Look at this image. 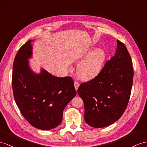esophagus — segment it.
<instances>
[{
    "label": "esophagus",
    "instance_id": "esophagus-1",
    "mask_svg": "<svg viewBox=\"0 0 147 147\" xmlns=\"http://www.w3.org/2000/svg\"><path fill=\"white\" fill-rule=\"evenodd\" d=\"M79 85H80V84H79V83H78V82H74V86H75V88H76V90H77V89H78V87H79Z\"/></svg>",
    "mask_w": 147,
    "mask_h": 147
}]
</instances>
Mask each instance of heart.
Instances as JSON below:
<instances>
[{
	"label": "heart",
	"mask_w": 147,
	"mask_h": 147,
	"mask_svg": "<svg viewBox=\"0 0 147 147\" xmlns=\"http://www.w3.org/2000/svg\"><path fill=\"white\" fill-rule=\"evenodd\" d=\"M106 53L102 49L92 52L82 61L77 69V74L85 80L94 78L100 73L106 60Z\"/></svg>",
	"instance_id": "heart-1"
}]
</instances>
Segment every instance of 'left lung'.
Segmentation results:
<instances>
[{"instance_id":"1","label":"left lung","mask_w":147,"mask_h":147,"mask_svg":"<svg viewBox=\"0 0 147 147\" xmlns=\"http://www.w3.org/2000/svg\"><path fill=\"white\" fill-rule=\"evenodd\" d=\"M115 55L97 76L81 84L78 94L84 103V119L94 128H103L119 120L127 109L133 84L130 55L117 40Z\"/></svg>"}]
</instances>
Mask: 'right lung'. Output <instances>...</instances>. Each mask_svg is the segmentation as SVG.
Masks as SVG:
<instances>
[{
	"label": "right lung",
	"mask_w": 147,
	"mask_h": 147,
	"mask_svg": "<svg viewBox=\"0 0 147 147\" xmlns=\"http://www.w3.org/2000/svg\"><path fill=\"white\" fill-rule=\"evenodd\" d=\"M31 42L21 47L14 59V99L23 117L32 126L51 130L62 122L63 111L77 92L70 77L53 76L44 69L39 74L32 71L28 60L32 55Z\"/></svg>",
	"instance_id": "add662e5"
}]
</instances>
